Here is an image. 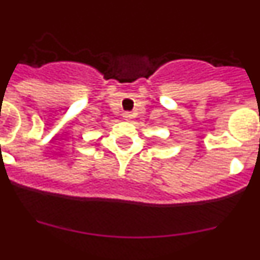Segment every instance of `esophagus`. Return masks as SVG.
Segmentation results:
<instances>
[{
    "mask_svg": "<svg viewBox=\"0 0 260 260\" xmlns=\"http://www.w3.org/2000/svg\"><path fill=\"white\" fill-rule=\"evenodd\" d=\"M123 119L126 120V121H129V120L132 119V113H131V112H124L123 113Z\"/></svg>",
    "mask_w": 260,
    "mask_h": 260,
    "instance_id": "34e87169",
    "label": "esophagus"
}]
</instances>
